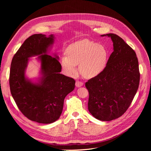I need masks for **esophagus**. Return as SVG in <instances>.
Wrapping results in <instances>:
<instances>
[{
    "mask_svg": "<svg viewBox=\"0 0 151 151\" xmlns=\"http://www.w3.org/2000/svg\"><path fill=\"white\" fill-rule=\"evenodd\" d=\"M75 85H76V86L77 87V88H80V87L83 86V83L77 81H76Z\"/></svg>",
    "mask_w": 151,
    "mask_h": 151,
    "instance_id": "34e87169",
    "label": "esophagus"
}]
</instances>
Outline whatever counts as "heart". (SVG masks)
<instances>
[{
	"label": "heart",
	"instance_id": "b5f03b06",
	"mask_svg": "<svg viewBox=\"0 0 151 151\" xmlns=\"http://www.w3.org/2000/svg\"><path fill=\"white\" fill-rule=\"evenodd\" d=\"M61 59L62 70L67 76H73L80 64L81 74L88 78L96 77L105 69L108 59L106 47L89 40H83L70 45Z\"/></svg>",
	"mask_w": 151,
	"mask_h": 151
}]
</instances>
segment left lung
Here are the masks:
<instances>
[{
    "label": "left lung",
    "instance_id": "1",
    "mask_svg": "<svg viewBox=\"0 0 151 151\" xmlns=\"http://www.w3.org/2000/svg\"><path fill=\"white\" fill-rule=\"evenodd\" d=\"M101 36L111 38L113 52L104 71L85 86L89 93L90 113L100 121H109L129 107L138 89L140 75L136 53L122 38L114 34Z\"/></svg>",
    "mask_w": 151,
    "mask_h": 151
}]
</instances>
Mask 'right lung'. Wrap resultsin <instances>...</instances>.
<instances>
[{
	"label": "right lung",
	"mask_w": 151,
	"mask_h": 151,
	"mask_svg": "<svg viewBox=\"0 0 151 151\" xmlns=\"http://www.w3.org/2000/svg\"><path fill=\"white\" fill-rule=\"evenodd\" d=\"M55 37L39 34L27 38L13 58L10 72L12 96L21 113L29 119L51 124L59 119L63 101L75 89L73 78L60 72L62 67L56 53L49 54ZM37 57L39 76L31 79L26 75L29 59Z\"/></svg>",
	"instance_id": "right-lung-1"
}]
</instances>
